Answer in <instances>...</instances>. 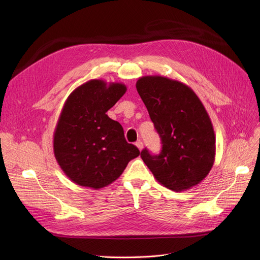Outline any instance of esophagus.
Listing matches in <instances>:
<instances>
[{"mask_svg": "<svg viewBox=\"0 0 260 260\" xmlns=\"http://www.w3.org/2000/svg\"><path fill=\"white\" fill-rule=\"evenodd\" d=\"M136 146H137L138 147V149H139V151H142V149H143V142L142 141H137V142H136Z\"/></svg>", "mask_w": 260, "mask_h": 260, "instance_id": "1", "label": "esophagus"}]
</instances>
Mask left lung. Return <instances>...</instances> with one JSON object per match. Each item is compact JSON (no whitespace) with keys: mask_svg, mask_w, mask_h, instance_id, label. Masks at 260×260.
Instances as JSON below:
<instances>
[{"mask_svg":"<svg viewBox=\"0 0 260 260\" xmlns=\"http://www.w3.org/2000/svg\"><path fill=\"white\" fill-rule=\"evenodd\" d=\"M158 132L162 149L141 158L156 180L174 192L199 184L213 168L216 138L206 107L194 90L180 81L144 76L136 83Z\"/></svg>","mask_w":260,"mask_h":260,"instance_id":"obj_1","label":"left lung"}]
</instances>
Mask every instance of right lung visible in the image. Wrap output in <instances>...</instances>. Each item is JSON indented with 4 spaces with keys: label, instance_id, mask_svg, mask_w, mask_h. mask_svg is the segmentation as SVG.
I'll return each instance as SVG.
<instances>
[{
    "label": "right lung",
    "instance_id": "add662e5",
    "mask_svg": "<svg viewBox=\"0 0 260 260\" xmlns=\"http://www.w3.org/2000/svg\"><path fill=\"white\" fill-rule=\"evenodd\" d=\"M123 83L93 79L66 99L53 133V154L73 182L99 189L117 180L140 155L119 122L106 115L126 92Z\"/></svg>",
    "mask_w": 260,
    "mask_h": 260
}]
</instances>
